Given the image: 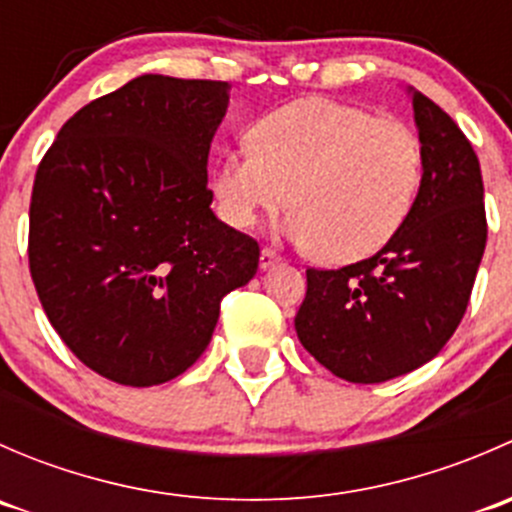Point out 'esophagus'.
<instances>
[{
  "instance_id": "esophagus-1",
  "label": "esophagus",
  "mask_w": 512,
  "mask_h": 512,
  "mask_svg": "<svg viewBox=\"0 0 512 512\" xmlns=\"http://www.w3.org/2000/svg\"><path fill=\"white\" fill-rule=\"evenodd\" d=\"M277 262H280V255H277L272 247H262V252H260V267H262V270L277 265Z\"/></svg>"
}]
</instances>
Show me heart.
<instances>
[{"label":"heart","instance_id":"1","mask_svg":"<svg viewBox=\"0 0 512 512\" xmlns=\"http://www.w3.org/2000/svg\"><path fill=\"white\" fill-rule=\"evenodd\" d=\"M421 183L423 146L409 123L334 98H302L262 116L252 146L225 153L213 190L223 218L240 230L289 195V235L352 262L404 227Z\"/></svg>","mask_w":512,"mask_h":512}]
</instances>
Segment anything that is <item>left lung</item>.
<instances>
[{
  "label": "left lung",
  "mask_w": 512,
  "mask_h": 512,
  "mask_svg": "<svg viewBox=\"0 0 512 512\" xmlns=\"http://www.w3.org/2000/svg\"><path fill=\"white\" fill-rule=\"evenodd\" d=\"M423 183L404 227L376 255L307 270L294 329L324 369L379 384L431 361L466 314L488 240L476 151L438 103L414 91Z\"/></svg>",
  "instance_id": "left-lung-1"
}]
</instances>
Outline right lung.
<instances>
[{"instance_id": "right-lung-1", "label": "right lung", "mask_w": 512, "mask_h": 512, "mask_svg": "<svg viewBox=\"0 0 512 512\" xmlns=\"http://www.w3.org/2000/svg\"><path fill=\"white\" fill-rule=\"evenodd\" d=\"M227 103V81L138 76L76 111L36 168V294L61 342L116 384L183 374L225 294L257 272L255 237L210 210V141Z\"/></svg>"}]
</instances>
